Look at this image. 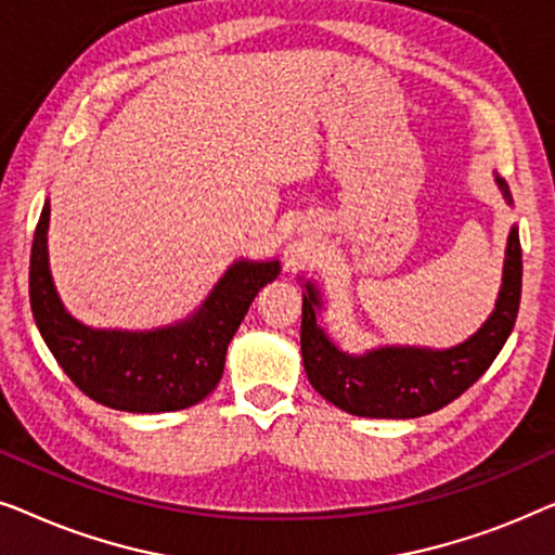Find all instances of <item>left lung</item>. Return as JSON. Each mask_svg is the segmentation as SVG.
<instances>
[{"mask_svg": "<svg viewBox=\"0 0 555 555\" xmlns=\"http://www.w3.org/2000/svg\"><path fill=\"white\" fill-rule=\"evenodd\" d=\"M503 199L513 204L505 179L495 173ZM300 351L308 382L333 406L371 420H414L437 412L465 393L511 336L520 306L522 253L518 227H511L495 308L467 340L452 348L378 346L366 353H346L318 323L323 300L315 283L302 285Z\"/></svg>", "mask_w": 555, "mask_h": 555, "instance_id": "1", "label": "left lung"}]
</instances>
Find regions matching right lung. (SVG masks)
Listing matches in <instances>:
<instances>
[{"label": "right lung", "instance_id": "add662e5", "mask_svg": "<svg viewBox=\"0 0 555 555\" xmlns=\"http://www.w3.org/2000/svg\"><path fill=\"white\" fill-rule=\"evenodd\" d=\"M44 202L29 257V302L44 344L78 389L98 404L133 414L179 412L217 389L227 346L260 287L280 275L278 260H237L184 321L154 331L93 328L67 313L48 257Z\"/></svg>", "mask_w": 555, "mask_h": 555}]
</instances>
